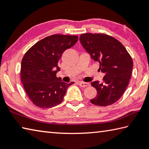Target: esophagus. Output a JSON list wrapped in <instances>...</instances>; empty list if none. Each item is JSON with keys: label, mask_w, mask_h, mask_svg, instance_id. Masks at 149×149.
Masks as SVG:
<instances>
[{"label": "esophagus", "mask_w": 149, "mask_h": 149, "mask_svg": "<svg viewBox=\"0 0 149 149\" xmlns=\"http://www.w3.org/2000/svg\"><path fill=\"white\" fill-rule=\"evenodd\" d=\"M78 84L80 87H87V86H89L90 84L89 83H85V82H83V81H80L78 83Z\"/></svg>", "instance_id": "obj_1"}]
</instances>
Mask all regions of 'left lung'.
Here are the masks:
<instances>
[{
    "label": "left lung",
    "instance_id": "1",
    "mask_svg": "<svg viewBox=\"0 0 149 149\" xmlns=\"http://www.w3.org/2000/svg\"><path fill=\"white\" fill-rule=\"evenodd\" d=\"M79 41L91 58L100 64L104 73L103 82L91 83L97 91L93 104L109 106L118 101L125 92L132 76L133 60L127 50L114 37L102 33H84Z\"/></svg>",
    "mask_w": 149,
    "mask_h": 149
}]
</instances>
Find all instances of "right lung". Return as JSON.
<instances>
[{"label":"right lung","mask_w":149,"mask_h":149,"mask_svg":"<svg viewBox=\"0 0 149 149\" xmlns=\"http://www.w3.org/2000/svg\"><path fill=\"white\" fill-rule=\"evenodd\" d=\"M78 41L77 35H53L35 43L25 54L21 64V80L27 96L41 108L59 104L73 84L56 77L58 63L63 52Z\"/></svg>","instance_id":"right-lung-1"}]
</instances>
